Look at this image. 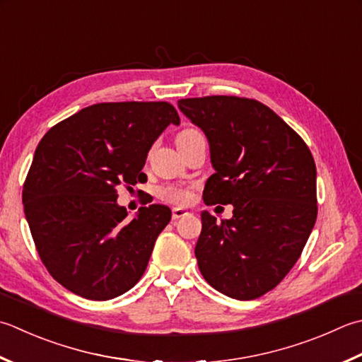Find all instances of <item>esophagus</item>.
<instances>
[{
    "instance_id": "1",
    "label": "esophagus",
    "mask_w": 362,
    "mask_h": 362,
    "mask_svg": "<svg viewBox=\"0 0 362 362\" xmlns=\"http://www.w3.org/2000/svg\"><path fill=\"white\" fill-rule=\"evenodd\" d=\"M188 215V211L185 210V209H173V219H179V218H182V216H187Z\"/></svg>"
}]
</instances>
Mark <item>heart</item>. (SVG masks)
Here are the masks:
<instances>
[{
  "label": "heart",
  "instance_id": "b5f03b06",
  "mask_svg": "<svg viewBox=\"0 0 362 362\" xmlns=\"http://www.w3.org/2000/svg\"><path fill=\"white\" fill-rule=\"evenodd\" d=\"M197 130L193 129H187L179 133L180 134H188V133H196ZM160 197L161 199H165L171 204H177V205H185L188 204L191 199H193V193H191V189L187 187H177V185H168V187H163L160 189Z\"/></svg>",
  "mask_w": 362,
  "mask_h": 362
}]
</instances>
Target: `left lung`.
<instances>
[{
  "label": "left lung",
  "mask_w": 362,
  "mask_h": 362,
  "mask_svg": "<svg viewBox=\"0 0 362 362\" xmlns=\"http://www.w3.org/2000/svg\"><path fill=\"white\" fill-rule=\"evenodd\" d=\"M201 127L215 174L207 205H233L216 223L202 211L196 259L204 279L235 300L270 292L300 259L317 219V169L303 138L267 105L235 95L182 98Z\"/></svg>",
  "instance_id": "1"
}]
</instances>
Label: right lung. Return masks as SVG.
Listing matches in <instances>:
<instances>
[{
  "instance_id": "obj_1",
  "label": "right lung",
  "mask_w": 362,
  "mask_h": 362,
  "mask_svg": "<svg viewBox=\"0 0 362 362\" xmlns=\"http://www.w3.org/2000/svg\"><path fill=\"white\" fill-rule=\"evenodd\" d=\"M169 124L180 117L168 102L97 103L40 139L23 185L25 216L42 264L72 293L111 300L144 274L171 209L141 207L129 221L117 187L147 179V152Z\"/></svg>"
}]
</instances>
